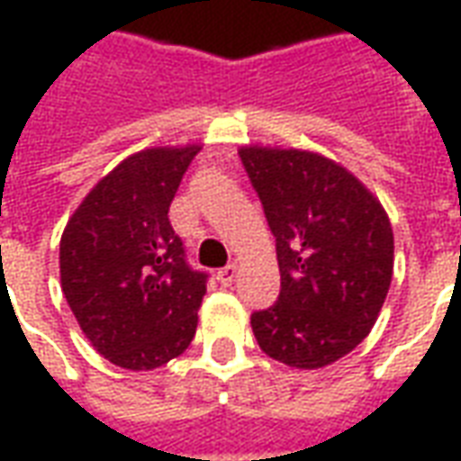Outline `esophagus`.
I'll return each mask as SVG.
<instances>
[{"label":"esophagus","instance_id":"obj_1","mask_svg":"<svg viewBox=\"0 0 461 461\" xmlns=\"http://www.w3.org/2000/svg\"><path fill=\"white\" fill-rule=\"evenodd\" d=\"M237 274H240V271H237V267H234V264H230V267H224V269L217 271V281H220L221 286H231V284H234V279H237Z\"/></svg>","mask_w":461,"mask_h":461}]
</instances>
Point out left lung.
<instances>
[{
  "mask_svg": "<svg viewBox=\"0 0 461 461\" xmlns=\"http://www.w3.org/2000/svg\"><path fill=\"white\" fill-rule=\"evenodd\" d=\"M240 158L276 237L281 294L251 316L259 348L299 370L348 356L375 326L395 264L385 207L326 155L241 145Z\"/></svg>",
  "mask_w": 461,
  "mask_h": 461,
  "instance_id": "left-lung-1",
  "label": "left lung"
}]
</instances>
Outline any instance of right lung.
<instances>
[{
    "instance_id": "right-lung-1",
    "label": "right lung",
    "mask_w": 461,
    "mask_h": 461,
    "mask_svg": "<svg viewBox=\"0 0 461 461\" xmlns=\"http://www.w3.org/2000/svg\"><path fill=\"white\" fill-rule=\"evenodd\" d=\"M200 142L128 155L95 182L59 244L61 291L91 346L125 370H152L194 339L207 294L167 212Z\"/></svg>"
}]
</instances>
